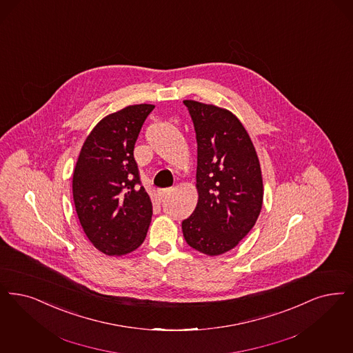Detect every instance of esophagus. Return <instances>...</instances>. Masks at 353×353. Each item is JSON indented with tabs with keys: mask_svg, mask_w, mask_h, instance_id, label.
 <instances>
[{
	"mask_svg": "<svg viewBox=\"0 0 353 353\" xmlns=\"http://www.w3.org/2000/svg\"><path fill=\"white\" fill-rule=\"evenodd\" d=\"M170 192H172V189H170V188H165V189H159V190H157V194H159V197L160 198H165L170 196Z\"/></svg>",
	"mask_w": 353,
	"mask_h": 353,
	"instance_id": "obj_1",
	"label": "esophagus"
}]
</instances>
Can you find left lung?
<instances>
[{"instance_id":"obj_1","label":"left lung","mask_w":353,"mask_h":353,"mask_svg":"<svg viewBox=\"0 0 353 353\" xmlns=\"http://www.w3.org/2000/svg\"><path fill=\"white\" fill-rule=\"evenodd\" d=\"M197 139L198 203L183 221L186 243L218 256L239 244L263 206V177L254 144L226 109L185 99Z\"/></svg>"}]
</instances>
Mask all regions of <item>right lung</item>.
<instances>
[{"mask_svg": "<svg viewBox=\"0 0 353 353\" xmlns=\"http://www.w3.org/2000/svg\"><path fill=\"white\" fill-rule=\"evenodd\" d=\"M154 109L141 103L105 117L88 135L74 167L77 216L88 239L109 256L135 251L151 223L152 202L141 186L134 147Z\"/></svg>", "mask_w": 353, "mask_h": 353, "instance_id": "1", "label": "right lung"}]
</instances>
